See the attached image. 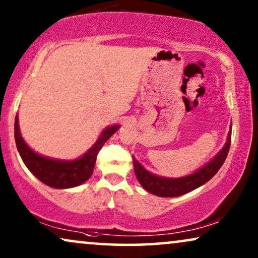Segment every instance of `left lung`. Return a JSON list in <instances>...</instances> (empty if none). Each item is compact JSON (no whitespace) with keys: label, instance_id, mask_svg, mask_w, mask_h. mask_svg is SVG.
<instances>
[{"label":"left lung","instance_id":"8db88e82","mask_svg":"<svg viewBox=\"0 0 258 258\" xmlns=\"http://www.w3.org/2000/svg\"><path fill=\"white\" fill-rule=\"evenodd\" d=\"M231 142V130L228 134L227 142L222 148L220 153L199 170L191 175L184 176L179 178H168L162 177L149 172L143 168V165L139 163V161L133 156L134 170L141 185L147 190L148 192L160 197H177L191 191V190L203 185L204 183L210 181L220 168L223 165L225 158L228 156L229 148Z\"/></svg>","mask_w":258,"mask_h":258}]
</instances>
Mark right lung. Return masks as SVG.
Instances as JSON below:
<instances>
[{
  "label": "right lung",
  "instance_id": "add662e5",
  "mask_svg": "<svg viewBox=\"0 0 258 258\" xmlns=\"http://www.w3.org/2000/svg\"><path fill=\"white\" fill-rule=\"evenodd\" d=\"M118 128V124L105 128L94 146L83 156L73 161L54 160V158L42 156L31 150L21 135L17 115L14 132H15V142L20 156L26 167L35 175V177L51 188L67 189L82 184L93 175L98 151L109 140V137L117 132Z\"/></svg>",
  "mask_w": 258,
  "mask_h": 258
}]
</instances>
